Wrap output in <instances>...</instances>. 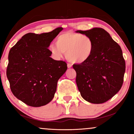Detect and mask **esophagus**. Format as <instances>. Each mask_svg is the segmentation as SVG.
I'll list each match as a JSON object with an SVG mask.
<instances>
[{"label":"esophagus","instance_id":"obj_1","mask_svg":"<svg viewBox=\"0 0 134 134\" xmlns=\"http://www.w3.org/2000/svg\"><path fill=\"white\" fill-rule=\"evenodd\" d=\"M72 64H67V67H68V68H71L72 67Z\"/></svg>","mask_w":134,"mask_h":134}]
</instances>
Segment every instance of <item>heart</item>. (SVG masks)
<instances>
[{"label":"heart","instance_id":"1","mask_svg":"<svg viewBox=\"0 0 134 134\" xmlns=\"http://www.w3.org/2000/svg\"><path fill=\"white\" fill-rule=\"evenodd\" d=\"M95 48L94 41L86 35L67 31L56 39V44H52L49 50L57 58L65 53V58L73 64H83L90 59Z\"/></svg>","mask_w":134,"mask_h":134}]
</instances>
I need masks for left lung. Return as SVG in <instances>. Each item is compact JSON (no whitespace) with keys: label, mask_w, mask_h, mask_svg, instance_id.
I'll return each mask as SVG.
<instances>
[{"label":"left lung","mask_w":134,"mask_h":134,"mask_svg":"<svg viewBox=\"0 0 134 134\" xmlns=\"http://www.w3.org/2000/svg\"><path fill=\"white\" fill-rule=\"evenodd\" d=\"M76 32L90 36L95 43L93 54L88 61L73 65L78 90L86 101L103 103L115 96L123 84L125 62L122 50L103 28Z\"/></svg>","instance_id":"obj_1"}]
</instances>
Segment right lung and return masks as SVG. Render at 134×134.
Instances as JSON below:
<instances>
[{
    "instance_id": "1",
    "label": "right lung",
    "mask_w": 134,
    "mask_h": 134,
    "mask_svg": "<svg viewBox=\"0 0 134 134\" xmlns=\"http://www.w3.org/2000/svg\"><path fill=\"white\" fill-rule=\"evenodd\" d=\"M63 30L24 35L9 53L7 77L12 93L27 105L40 107L54 97L58 80L67 69V64L50 57L48 48Z\"/></svg>"
}]
</instances>
